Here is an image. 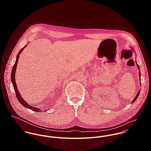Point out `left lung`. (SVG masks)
I'll use <instances>...</instances> for the list:
<instances>
[{
  "label": "left lung",
  "mask_w": 151,
  "mask_h": 151,
  "mask_svg": "<svg viewBox=\"0 0 151 151\" xmlns=\"http://www.w3.org/2000/svg\"><path fill=\"white\" fill-rule=\"evenodd\" d=\"M137 65H138V69L139 70V66H138V65L137 63ZM139 80H141V78H140V77H141V73H140V71H139ZM139 93H140V90H139V91H138V92L137 93V95H136L135 98L134 99V100L132 101V102H134V101H135V100L137 99V98H138V96H139Z\"/></svg>",
  "instance_id": "8db88e82"
}]
</instances>
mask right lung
<instances>
[{"label":"right lung","instance_id":"1","mask_svg":"<svg viewBox=\"0 0 151 151\" xmlns=\"http://www.w3.org/2000/svg\"><path fill=\"white\" fill-rule=\"evenodd\" d=\"M26 46H25L23 48H22V49L19 51V53L17 54V58H16V62L14 63V65L13 67V68L12 70V74H11V79H12V83H13V87H14V91H15V93H16V97H17V100L19 101V102L22 104V106H24L25 108H29V109H31L32 110H34L35 111H40V109L39 108H35V107H32L31 106H30L29 104H28L25 101H24V100L22 98V96H20V93L18 91V89L17 88V85H16V81H15V73H16V67H17V64L18 63V61H19V57H20V53H22V51L23 50V49L25 48Z\"/></svg>","mask_w":151,"mask_h":151}]
</instances>
